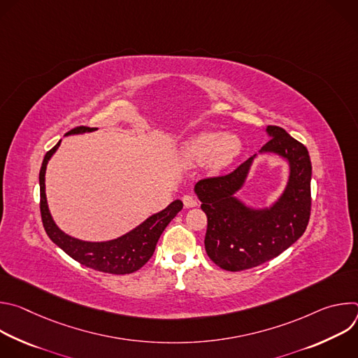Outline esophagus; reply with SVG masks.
<instances>
[{
  "instance_id": "obj_1",
  "label": "esophagus",
  "mask_w": 358,
  "mask_h": 358,
  "mask_svg": "<svg viewBox=\"0 0 358 358\" xmlns=\"http://www.w3.org/2000/svg\"><path fill=\"white\" fill-rule=\"evenodd\" d=\"M182 203H184L185 208H192V207H196V206H198V201H196L192 195L187 194V195L182 196Z\"/></svg>"
}]
</instances>
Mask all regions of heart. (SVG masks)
I'll return each mask as SVG.
<instances>
[{
  "label": "heart",
  "instance_id": "obj_1",
  "mask_svg": "<svg viewBox=\"0 0 358 358\" xmlns=\"http://www.w3.org/2000/svg\"><path fill=\"white\" fill-rule=\"evenodd\" d=\"M241 150L242 141L234 133L202 131L182 144L180 157L187 166H198L206 162L208 169L220 171L239 156Z\"/></svg>",
  "mask_w": 358,
  "mask_h": 358
}]
</instances>
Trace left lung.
I'll return each instance as SVG.
<instances>
[{
    "instance_id": "1",
    "label": "left lung",
    "mask_w": 358,
    "mask_h": 358,
    "mask_svg": "<svg viewBox=\"0 0 358 358\" xmlns=\"http://www.w3.org/2000/svg\"><path fill=\"white\" fill-rule=\"evenodd\" d=\"M269 141L261 152H275L287 160L289 181L271 208L253 210L235 196L246 180L253 157L232 173L208 177L195 184L208 225L206 250L220 268L239 272L259 266L286 250L309 224L312 163L309 151L279 126H268Z\"/></svg>"
}]
</instances>
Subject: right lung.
<instances>
[{
	"instance_id": "add662e5",
	"label": "right lung",
	"mask_w": 358,
	"mask_h": 358,
	"mask_svg": "<svg viewBox=\"0 0 358 358\" xmlns=\"http://www.w3.org/2000/svg\"><path fill=\"white\" fill-rule=\"evenodd\" d=\"M96 129L90 127H76L68 134L93 131ZM61 140L55 147L50 148L42 162L39 171V189H41V217L45 232L54 243H57L65 253H68L72 259L85 265L90 269L112 273V275H127L138 271L143 265L148 262V259L155 253L156 245L159 242L160 235L170 224V221L182 210V202L180 199L173 201L170 206L147 218L143 224L136 227L133 231L126 235L108 241V242H86L76 238H72L62 232L50 217L46 195H45V171L49 159L52 157L54 152L58 150Z\"/></svg>"
}]
</instances>
